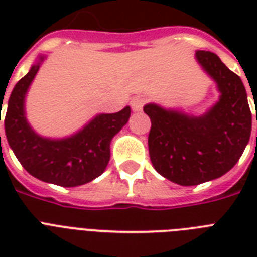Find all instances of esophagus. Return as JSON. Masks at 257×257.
<instances>
[{
    "label": "esophagus",
    "mask_w": 257,
    "mask_h": 257,
    "mask_svg": "<svg viewBox=\"0 0 257 257\" xmlns=\"http://www.w3.org/2000/svg\"><path fill=\"white\" fill-rule=\"evenodd\" d=\"M145 104V98L143 97H135L132 101H131V106H132L133 112H140L143 106Z\"/></svg>",
    "instance_id": "esophagus-1"
}]
</instances>
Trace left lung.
I'll use <instances>...</instances> for the list:
<instances>
[{"mask_svg": "<svg viewBox=\"0 0 257 257\" xmlns=\"http://www.w3.org/2000/svg\"><path fill=\"white\" fill-rule=\"evenodd\" d=\"M196 60L216 82L219 101L201 116L147 104L148 148L153 168L179 185H197L231 171L243 155L252 114L241 78L215 53L197 50ZM257 121V116H256Z\"/></svg>", "mask_w": 257, "mask_h": 257, "instance_id": "obj_1", "label": "left lung"}]
</instances>
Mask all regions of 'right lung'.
Returning a JSON list of instances; mask_svg holds the SVG:
<instances>
[{
	"label": "right lung",
	"instance_id": "obj_1",
	"mask_svg": "<svg viewBox=\"0 0 257 257\" xmlns=\"http://www.w3.org/2000/svg\"><path fill=\"white\" fill-rule=\"evenodd\" d=\"M44 60L45 56L38 57L10 94L5 114L6 139L22 167L36 179L61 187H77L102 175L110 159V141L128 122L131 108L97 114L69 137L40 136L26 120L25 97Z\"/></svg>",
	"mask_w": 257,
	"mask_h": 257
}]
</instances>
